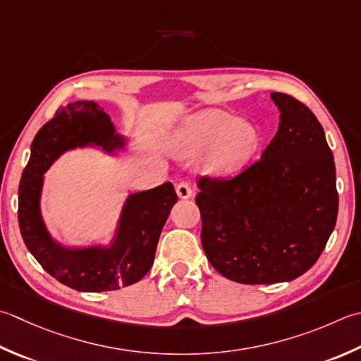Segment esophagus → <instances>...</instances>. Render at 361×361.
<instances>
[{
    "label": "esophagus",
    "instance_id": "1",
    "mask_svg": "<svg viewBox=\"0 0 361 361\" xmlns=\"http://www.w3.org/2000/svg\"><path fill=\"white\" fill-rule=\"evenodd\" d=\"M175 189H176V195H178L180 199H183V200H186V199H189V197H192V189H190L188 181H180Z\"/></svg>",
    "mask_w": 361,
    "mask_h": 361
}]
</instances>
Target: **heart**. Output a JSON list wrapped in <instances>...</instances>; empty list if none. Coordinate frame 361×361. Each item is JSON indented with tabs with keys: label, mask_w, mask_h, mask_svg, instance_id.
<instances>
[{
	"label": "heart",
	"mask_w": 361,
	"mask_h": 361,
	"mask_svg": "<svg viewBox=\"0 0 361 361\" xmlns=\"http://www.w3.org/2000/svg\"><path fill=\"white\" fill-rule=\"evenodd\" d=\"M261 142L258 126L221 109H203L188 117L173 139V153L181 159L202 157L211 175H231L249 162Z\"/></svg>",
	"instance_id": "1"
}]
</instances>
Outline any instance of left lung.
Instances as JSON below:
<instances>
[{
    "label": "left lung",
    "mask_w": 361,
    "mask_h": 361,
    "mask_svg": "<svg viewBox=\"0 0 361 361\" xmlns=\"http://www.w3.org/2000/svg\"><path fill=\"white\" fill-rule=\"evenodd\" d=\"M279 131L235 178L199 181L202 245L214 269L244 285L291 281L312 267L338 216L326 133L305 104L280 92Z\"/></svg>",
    "instance_id": "1"
}]
</instances>
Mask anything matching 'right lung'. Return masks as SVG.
I'll list each match as a JSON object with an SVG mask.
<instances>
[{"mask_svg": "<svg viewBox=\"0 0 361 361\" xmlns=\"http://www.w3.org/2000/svg\"><path fill=\"white\" fill-rule=\"evenodd\" d=\"M130 137L120 134L95 102H73L56 112L31 144L18 186V224L23 241L40 266L61 283L81 293L116 291L150 271L162 227L176 203L171 181L126 197L108 243L66 244L48 230L42 214L45 172L63 153L95 148L117 157Z\"/></svg>", "mask_w": 361, "mask_h": 361, "instance_id": "add662e5", "label": "right lung"}]
</instances>
